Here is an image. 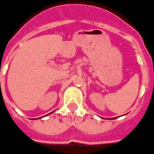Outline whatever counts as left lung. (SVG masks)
<instances>
[{"label":"left lung","instance_id":"obj_1","mask_svg":"<svg viewBox=\"0 0 154 154\" xmlns=\"http://www.w3.org/2000/svg\"><path fill=\"white\" fill-rule=\"evenodd\" d=\"M114 119H115V118H114Z\"/></svg>","mask_w":154,"mask_h":154}]
</instances>
